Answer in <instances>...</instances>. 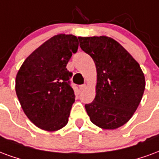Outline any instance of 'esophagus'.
Instances as JSON below:
<instances>
[{
	"label": "esophagus",
	"mask_w": 159,
	"mask_h": 159,
	"mask_svg": "<svg viewBox=\"0 0 159 159\" xmlns=\"http://www.w3.org/2000/svg\"><path fill=\"white\" fill-rule=\"evenodd\" d=\"M86 86H87V85H86L85 84H80V91H84V89H86Z\"/></svg>",
	"instance_id": "1"
}]
</instances>
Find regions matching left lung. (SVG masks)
Returning a JSON list of instances; mask_svg holds the SVG:
<instances>
[{"mask_svg":"<svg viewBox=\"0 0 159 159\" xmlns=\"http://www.w3.org/2000/svg\"><path fill=\"white\" fill-rule=\"evenodd\" d=\"M80 46L96 64V97L85 104L91 121L105 129L124 125L133 116L144 93L139 63L119 42L107 36L80 37Z\"/></svg>","mask_w":159,"mask_h":159,"instance_id":"left-lung-1","label":"left lung"}]
</instances>
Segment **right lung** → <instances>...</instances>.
<instances>
[{
  "instance_id": "add662e5",
  "label": "right lung",
  "mask_w": 159,
  "mask_h": 159,
  "mask_svg": "<svg viewBox=\"0 0 159 159\" xmlns=\"http://www.w3.org/2000/svg\"><path fill=\"white\" fill-rule=\"evenodd\" d=\"M78 38L57 34L31 53L16 77V93L24 113L34 125L55 131L68 124L75 91L66 68L78 51Z\"/></svg>"
}]
</instances>
